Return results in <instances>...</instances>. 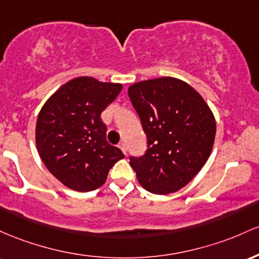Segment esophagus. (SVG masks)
<instances>
[{
	"label": "esophagus",
	"mask_w": 259,
	"mask_h": 259,
	"mask_svg": "<svg viewBox=\"0 0 259 259\" xmlns=\"http://www.w3.org/2000/svg\"><path fill=\"white\" fill-rule=\"evenodd\" d=\"M118 147H120V149L122 150V152H123L124 155H126V154H127V145H126V143H124V142H121V143L118 144Z\"/></svg>",
	"instance_id": "esophagus-1"
}]
</instances>
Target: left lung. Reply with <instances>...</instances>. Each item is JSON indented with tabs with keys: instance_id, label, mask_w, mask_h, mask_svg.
<instances>
[{
	"instance_id": "1",
	"label": "left lung",
	"mask_w": 259,
	"mask_h": 259,
	"mask_svg": "<svg viewBox=\"0 0 259 259\" xmlns=\"http://www.w3.org/2000/svg\"><path fill=\"white\" fill-rule=\"evenodd\" d=\"M128 97L141 118L148 148L130 164L145 190L168 194L185 187L207 162L215 118L204 99L172 77L133 84Z\"/></svg>"
}]
</instances>
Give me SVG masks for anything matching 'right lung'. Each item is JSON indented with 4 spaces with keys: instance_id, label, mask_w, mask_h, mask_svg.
<instances>
[{
    "instance_id": "right-lung-1",
    "label": "right lung",
    "mask_w": 259,
    "mask_h": 259,
    "mask_svg": "<svg viewBox=\"0 0 259 259\" xmlns=\"http://www.w3.org/2000/svg\"><path fill=\"white\" fill-rule=\"evenodd\" d=\"M121 84L92 77L69 80L42 106L35 138L48 170L71 190L89 192L106 181L110 168L124 155L106 141L100 115L115 100Z\"/></svg>"
}]
</instances>
